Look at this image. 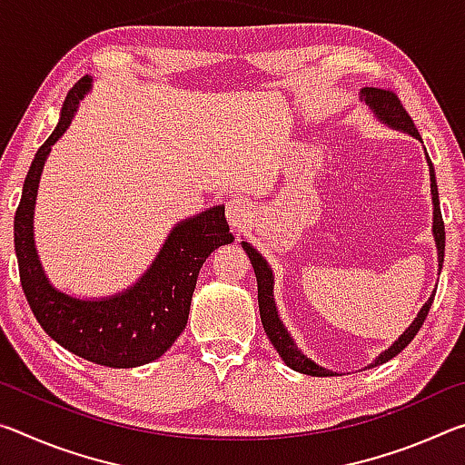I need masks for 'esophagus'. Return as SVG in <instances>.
I'll return each instance as SVG.
<instances>
[{"instance_id":"34e87169","label":"esophagus","mask_w":465,"mask_h":465,"mask_svg":"<svg viewBox=\"0 0 465 465\" xmlns=\"http://www.w3.org/2000/svg\"><path fill=\"white\" fill-rule=\"evenodd\" d=\"M227 222L233 227L235 232H242L243 227L248 225L252 217V204L248 199H242V196H235L230 203H227Z\"/></svg>"}]
</instances>
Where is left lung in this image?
Instances as JSON below:
<instances>
[{"instance_id":"obj_1","label":"left lung","mask_w":465,"mask_h":465,"mask_svg":"<svg viewBox=\"0 0 465 465\" xmlns=\"http://www.w3.org/2000/svg\"><path fill=\"white\" fill-rule=\"evenodd\" d=\"M361 100L373 110V114L380 119L381 123L388 124L391 129L404 131L408 135H412L416 139H420L419 129L414 127V123L411 119V114L406 113V108L402 106V102L393 94L391 90H381V88H363L361 90ZM422 141V139H420ZM427 152V149H424ZM427 163H429V172H430V194H432V235H435V243H437V254H439V269H443V256H445V225H443V217H440V207H439V191H437V180H435V168H432L430 157L427 153ZM242 248L246 250V254L250 258L252 266H254L256 272V282H258V308H261V320L264 326V332L269 336V341L272 342L274 349L281 355V359L285 361L287 367L293 369V371L305 373V375H313V377H332L336 375L330 369H324L313 363L312 359L303 355L302 351L297 349L293 338L287 332L285 324H282L277 312V303H274V295H272V287H274V277L269 262L264 261L262 254H258L256 248H252L248 242H242ZM432 299H435V293L429 297V302L422 305L419 316L414 318L411 326L406 328V332L393 342L388 351H383L380 357H377L371 365H381L385 361H390L402 352L408 344L412 342V338L416 332L422 328V322L427 320L429 310L432 305Z\"/></svg>"}]
</instances>
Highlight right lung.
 Masks as SVG:
<instances>
[{
    "mask_svg": "<svg viewBox=\"0 0 465 465\" xmlns=\"http://www.w3.org/2000/svg\"><path fill=\"white\" fill-rule=\"evenodd\" d=\"M90 88L92 77L85 75L69 90L57 127L30 163L14 217V248L26 302L45 332L85 361L129 369L162 357L183 334L203 262L219 246L232 243L233 235L225 222V207L217 204L180 222L143 277L123 293L77 299L51 285L38 261L33 233L38 183L51 145L67 131Z\"/></svg>",
    "mask_w": 465,
    "mask_h": 465,
    "instance_id": "1",
    "label": "right lung"
}]
</instances>
